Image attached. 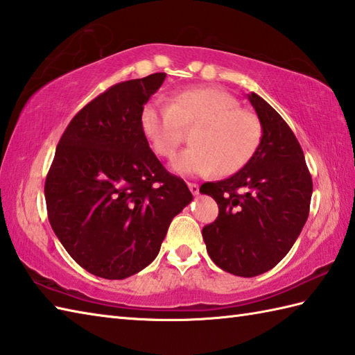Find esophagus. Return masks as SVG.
I'll use <instances>...</instances> for the list:
<instances>
[{
    "instance_id": "1",
    "label": "esophagus",
    "mask_w": 355,
    "mask_h": 355,
    "mask_svg": "<svg viewBox=\"0 0 355 355\" xmlns=\"http://www.w3.org/2000/svg\"><path fill=\"white\" fill-rule=\"evenodd\" d=\"M187 186H189V189L192 192V195H198L200 192V186L197 183H187Z\"/></svg>"
}]
</instances>
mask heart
<instances>
[{"instance_id": "obj_1", "label": "heart", "mask_w": 355, "mask_h": 355, "mask_svg": "<svg viewBox=\"0 0 355 355\" xmlns=\"http://www.w3.org/2000/svg\"><path fill=\"white\" fill-rule=\"evenodd\" d=\"M193 126L192 146L172 162L173 171L186 175L235 172L250 160L261 140L258 117L221 88H187L172 102L155 99L140 112L141 132L162 158L172 157L183 141V128Z\"/></svg>"}]
</instances>
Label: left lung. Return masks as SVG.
Masks as SVG:
<instances>
[{"label": "left lung", "mask_w": 355, "mask_h": 355, "mask_svg": "<svg viewBox=\"0 0 355 355\" xmlns=\"http://www.w3.org/2000/svg\"><path fill=\"white\" fill-rule=\"evenodd\" d=\"M262 126L250 160L235 175L206 183L220 214L202 229L207 253L227 273L253 277L273 268L296 243L310 214L311 173L296 135L258 94H247Z\"/></svg>", "instance_id": "obj_1"}]
</instances>
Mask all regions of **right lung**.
<instances>
[{"label":"right lung","instance_id":"1","mask_svg":"<svg viewBox=\"0 0 355 355\" xmlns=\"http://www.w3.org/2000/svg\"><path fill=\"white\" fill-rule=\"evenodd\" d=\"M166 78L112 85L67 126L45 178L53 232L82 268L125 279L160 252L172 218L192 201L150 150L140 112Z\"/></svg>","mask_w":355,"mask_h":355}]
</instances>
